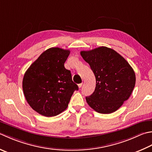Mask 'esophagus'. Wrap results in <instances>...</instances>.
<instances>
[{"mask_svg":"<svg viewBox=\"0 0 152 152\" xmlns=\"http://www.w3.org/2000/svg\"><path fill=\"white\" fill-rule=\"evenodd\" d=\"M82 84H83V83H81V84H78V87H79V88H82Z\"/></svg>","mask_w":152,"mask_h":152,"instance_id":"obj_1","label":"esophagus"}]
</instances>
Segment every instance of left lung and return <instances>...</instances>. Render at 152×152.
Instances as JSON below:
<instances>
[{
    "mask_svg": "<svg viewBox=\"0 0 152 152\" xmlns=\"http://www.w3.org/2000/svg\"><path fill=\"white\" fill-rule=\"evenodd\" d=\"M80 55L90 64L96 80L94 93L86 97L88 104L99 113L116 111L132 94L134 71L123 56L107 47L82 50Z\"/></svg>",
    "mask_w": 152,
    "mask_h": 152,
    "instance_id": "1",
    "label": "left lung"
}]
</instances>
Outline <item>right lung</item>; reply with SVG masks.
Here are the masks:
<instances>
[{
  "mask_svg": "<svg viewBox=\"0 0 152 152\" xmlns=\"http://www.w3.org/2000/svg\"><path fill=\"white\" fill-rule=\"evenodd\" d=\"M69 50L52 47L33 62L23 76L22 88L27 102L39 114L54 117L68 107L78 86L64 68Z\"/></svg>",
  "mask_w": 152,
  "mask_h": 152,
  "instance_id": "right-lung-1",
  "label": "right lung"
}]
</instances>
